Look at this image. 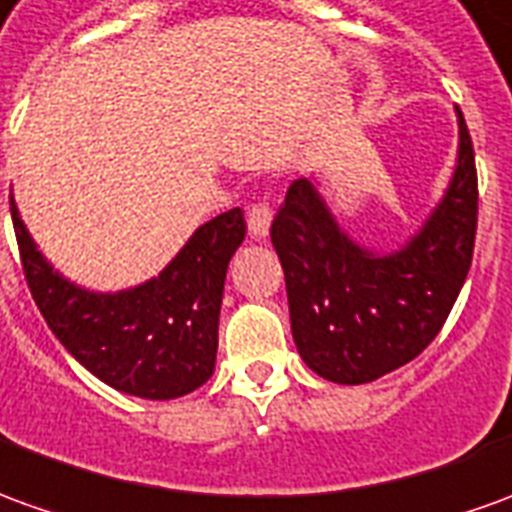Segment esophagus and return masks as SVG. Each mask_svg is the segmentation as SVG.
I'll return each mask as SVG.
<instances>
[{
    "instance_id": "esophagus-1",
    "label": "esophagus",
    "mask_w": 512,
    "mask_h": 512,
    "mask_svg": "<svg viewBox=\"0 0 512 512\" xmlns=\"http://www.w3.org/2000/svg\"><path fill=\"white\" fill-rule=\"evenodd\" d=\"M270 225H273V209L264 206V203H256L248 209V234L250 239L262 242L270 234Z\"/></svg>"
}]
</instances>
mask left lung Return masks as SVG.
<instances>
[{
  "label": "left lung",
  "instance_id": "8db88e82",
  "mask_svg": "<svg viewBox=\"0 0 512 512\" xmlns=\"http://www.w3.org/2000/svg\"><path fill=\"white\" fill-rule=\"evenodd\" d=\"M474 234L477 167L460 108L449 186L396 248L348 234L315 175L292 181L270 239L284 267L292 340L309 370L334 384H368L412 362L463 290Z\"/></svg>",
  "mask_w": 512,
  "mask_h": 512
}]
</instances>
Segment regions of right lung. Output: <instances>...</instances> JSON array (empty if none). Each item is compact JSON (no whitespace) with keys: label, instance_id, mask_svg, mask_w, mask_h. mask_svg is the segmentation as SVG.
I'll return each mask as SVG.
<instances>
[{"label":"right lung","instance_id":"add662e5","mask_svg":"<svg viewBox=\"0 0 512 512\" xmlns=\"http://www.w3.org/2000/svg\"><path fill=\"white\" fill-rule=\"evenodd\" d=\"M27 287L52 334L100 382L169 401L209 382L217 362L225 273L245 239L242 211L203 222L158 276L116 292L66 278L35 245L10 197Z\"/></svg>","mask_w":512,"mask_h":512}]
</instances>
